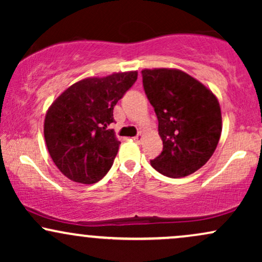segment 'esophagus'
Segmentation results:
<instances>
[{
  "label": "esophagus",
  "instance_id": "obj_1",
  "mask_svg": "<svg viewBox=\"0 0 262 262\" xmlns=\"http://www.w3.org/2000/svg\"><path fill=\"white\" fill-rule=\"evenodd\" d=\"M141 140H143V134H141V133L138 134L137 137H134V141H135V143L140 144V143H141Z\"/></svg>",
  "mask_w": 262,
  "mask_h": 262
}]
</instances>
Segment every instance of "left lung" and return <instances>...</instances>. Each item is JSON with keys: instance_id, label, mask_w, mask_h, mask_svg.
I'll use <instances>...</instances> for the list:
<instances>
[{"instance_id": "obj_1", "label": "left lung", "mask_w": 262, "mask_h": 262, "mask_svg": "<svg viewBox=\"0 0 262 262\" xmlns=\"http://www.w3.org/2000/svg\"><path fill=\"white\" fill-rule=\"evenodd\" d=\"M141 75L164 145L150 164L172 179L191 175L209 160L218 145L222 112L217 97L179 69H144Z\"/></svg>"}]
</instances>
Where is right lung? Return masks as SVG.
Segmentation results:
<instances>
[{
    "instance_id": "1",
    "label": "right lung",
    "mask_w": 262,
    "mask_h": 262,
    "mask_svg": "<svg viewBox=\"0 0 262 262\" xmlns=\"http://www.w3.org/2000/svg\"><path fill=\"white\" fill-rule=\"evenodd\" d=\"M138 71L77 81L53 102L44 138L54 164L71 181L95 183L110 171L121 141L113 129V108L137 81Z\"/></svg>"
}]
</instances>
